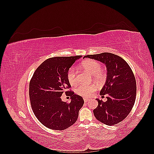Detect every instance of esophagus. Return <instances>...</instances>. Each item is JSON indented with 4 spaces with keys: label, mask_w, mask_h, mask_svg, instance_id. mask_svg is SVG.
Returning <instances> with one entry per match:
<instances>
[{
    "label": "esophagus",
    "mask_w": 154,
    "mask_h": 154,
    "mask_svg": "<svg viewBox=\"0 0 154 154\" xmlns=\"http://www.w3.org/2000/svg\"><path fill=\"white\" fill-rule=\"evenodd\" d=\"M83 100H84L85 103H87V102H88L90 100H88V99H87V98H84V99H83Z\"/></svg>",
    "instance_id": "obj_1"
}]
</instances>
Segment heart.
<instances>
[{"instance_id": "b5f03b06", "label": "heart", "mask_w": 154, "mask_h": 154, "mask_svg": "<svg viewBox=\"0 0 154 154\" xmlns=\"http://www.w3.org/2000/svg\"><path fill=\"white\" fill-rule=\"evenodd\" d=\"M82 68L85 70L87 72L93 75L94 79L96 82L98 83L103 82L104 80V76L101 72V66L94 60H87L82 65ZM67 77L69 83L71 85H75L78 83V72L76 69L74 67L69 68L67 71ZM96 87L93 85L86 86L82 85L79 86L76 90L78 94L82 96L83 97L90 96L96 90Z\"/></svg>"}]
</instances>
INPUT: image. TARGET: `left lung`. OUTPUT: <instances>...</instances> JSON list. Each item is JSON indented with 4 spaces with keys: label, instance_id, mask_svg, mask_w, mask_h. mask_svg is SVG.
Listing matches in <instances>:
<instances>
[{
    "label": "left lung",
    "instance_id": "left-lung-1",
    "mask_svg": "<svg viewBox=\"0 0 154 154\" xmlns=\"http://www.w3.org/2000/svg\"><path fill=\"white\" fill-rule=\"evenodd\" d=\"M100 61L106 67V80L100 95H108L103 102L96 99L98 105L93 110L95 118L106 125L117 124L127 118L131 112L136 96V82L131 68L119 56L103 53L86 55Z\"/></svg>",
    "mask_w": 154,
    "mask_h": 154
}]
</instances>
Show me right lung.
<instances>
[{"label":"right lung","instance_id":"obj_1","mask_svg":"<svg viewBox=\"0 0 154 154\" xmlns=\"http://www.w3.org/2000/svg\"><path fill=\"white\" fill-rule=\"evenodd\" d=\"M82 56L58 57L46 60L36 69L29 83V99L39 122L51 130H63L75 123L83 106V97L67 91L68 70ZM65 92L71 96L69 104L61 96Z\"/></svg>","mask_w":154,"mask_h":154}]
</instances>
